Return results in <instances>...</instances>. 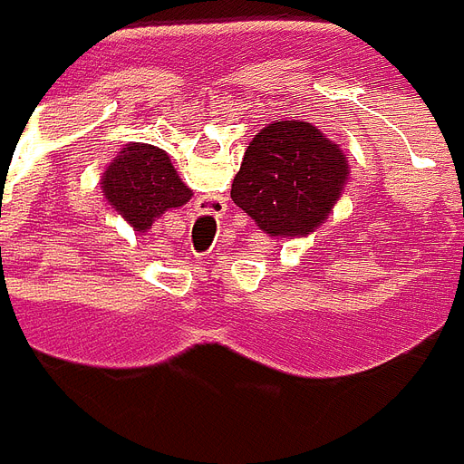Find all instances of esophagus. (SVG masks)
Returning <instances> with one entry per match:
<instances>
[{
  "mask_svg": "<svg viewBox=\"0 0 464 464\" xmlns=\"http://www.w3.org/2000/svg\"><path fill=\"white\" fill-rule=\"evenodd\" d=\"M228 210V205H226V199H215V202H210L205 210H202V218H208V220H212V218H220L223 212Z\"/></svg>",
  "mask_w": 464,
  "mask_h": 464,
  "instance_id": "esophagus-1",
  "label": "esophagus"
}]
</instances>
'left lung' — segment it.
Masks as SVG:
<instances>
[{
	"label": "left lung",
	"mask_w": 464,
	"mask_h": 464,
	"mask_svg": "<svg viewBox=\"0 0 464 464\" xmlns=\"http://www.w3.org/2000/svg\"><path fill=\"white\" fill-rule=\"evenodd\" d=\"M348 158L306 121H272L252 137L231 199L275 238H306L348 184Z\"/></svg>",
	"instance_id": "1"
}]
</instances>
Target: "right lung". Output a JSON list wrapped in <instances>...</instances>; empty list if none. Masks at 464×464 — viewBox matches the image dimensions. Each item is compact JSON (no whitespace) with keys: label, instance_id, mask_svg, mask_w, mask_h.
I'll return each instance as SVG.
<instances>
[{"label":"right lung","instance_id":"right-lung-1","mask_svg":"<svg viewBox=\"0 0 464 464\" xmlns=\"http://www.w3.org/2000/svg\"><path fill=\"white\" fill-rule=\"evenodd\" d=\"M106 202L119 212L134 231L145 233L155 218L181 208L192 199L166 150L131 142L113 158L103 171Z\"/></svg>","mask_w":464,"mask_h":464}]
</instances>
